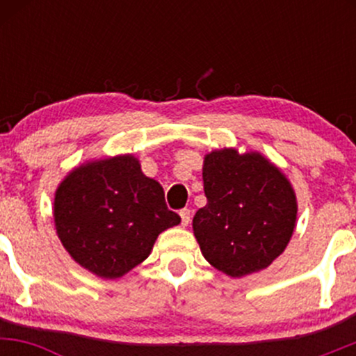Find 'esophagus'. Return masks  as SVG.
Instances as JSON below:
<instances>
[{
    "mask_svg": "<svg viewBox=\"0 0 356 356\" xmlns=\"http://www.w3.org/2000/svg\"><path fill=\"white\" fill-rule=\"evenodd\" d=\"M179 214H181V220H182V226L186 227L187 224L191 222V211L189 209H182L181 212H179Z\"/></svg>",
    "mask_w": 356,
    "mask_h": 356,
    "instance_id": "34e87169",
    "label": "esophagus"
}]
</instances>
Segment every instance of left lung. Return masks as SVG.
<instances>
[{
    "label": "left lung",
    "mask_w": 356,
    "mask_h": 356,
    "mask_svg": "<svg viewBox=\"0 0 356 356\" xmlns=\"http://www.w3.org/2000/svg\"><path fill=\"white\" fill-rule=\"evenodd\" d=\"M202 181L207 204L195 212L192 229L207 263L231 277L266 269L296 226L288 177L263 154L224 147L206 154Z\"/></svg>",
    "instance_id": "obj_1"
}]
</instances>
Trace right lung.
Segmentation results:
<instances>
[{"label": "right lung", "mask_w": 356, "mask_h": 356, "mask_svg": "<svg viewBox=\"0 0 356 356\" xmlns=\"http://www.w3.org/2000/svg\"><path fill=\"white\" fill-rule=\"evenodd\" d=\"M56 234L81 268L117 280L152 251L181 218L167 209L164 189L132 154L88 161L67 174L53 201Z\"/></svg>", "instance_id": "right-lung-1"}]
</instances>
